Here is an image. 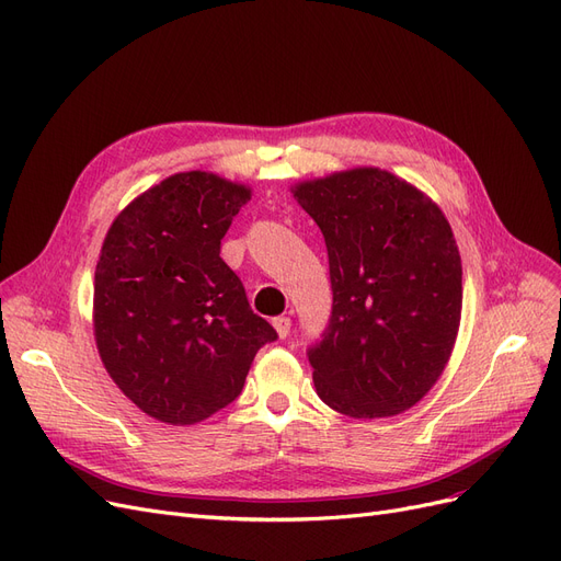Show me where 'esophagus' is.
Here are the masks:
<instances>
[{
    "label": "esophagus",
    "mask_w": 561,
    "mask_h": 561,
    "mask_svg": "<svg viewBox=\"0 0 561 561\" xmlns=\"http://www.w3.org/2000/svg\"><path fill=\"white\" fill-rule=\"evenodd\" d=\"M274 328H276L278 336H280V339H285L287 334H290V328H293V320H290V318H287V316H278V318H274Z\"/></svg>",
    "instance_id": "obj_1"
}]
</instances>
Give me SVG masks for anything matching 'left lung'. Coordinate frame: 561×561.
I'll list each match as a JSON object with an SVG mask.
<instances>
[{"label": "left lung", "mask_w": 561, "mask_h": 561, "mask_svg": "<svg viewBox=\"0 0 561 561\" xmlns=\"http://www.w3.org/2000/svg\"><path fill=\"white\" fill-rule=\"evenodd\" d=\"M293 194L330 260V325L309 348L320 400L353 419L410 410L445 371L461 325V254L445 213L371 165Z\"/></svg>", "instance_id": "8db88e82"}]
</instances>
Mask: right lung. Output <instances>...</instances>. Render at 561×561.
<instances>
[{"instance_id": "obj_1", "label": "right lung", "mask_w": 561, "mask_h": 561, "mask_svg": "<svg viewBox=\"0 0 561 561\" xmlns=\"http://www.w3.org/2000/svg\"><path fill=\"white\" fill-rule=\"evenodd\" d=\"M250 186L175 173L116 215L95 266L93 334L124 396L171 426L213 416L243 390L276 330L252 313L219 257Z\"/></svg>"}]
</instances>
